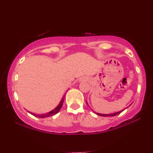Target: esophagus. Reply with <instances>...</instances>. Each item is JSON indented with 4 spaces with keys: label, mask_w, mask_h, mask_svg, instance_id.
I'll list each match as a JSON object with an SVG mask.
<instances>
[{
    "label": "esophagus",
    "mask_w": 153,
    "mask_h": 153,
    "mask_svg": "<svg viewBox=\"0 0 153 153\" xmlns=\"http://www.w3.org/2000/svg\"><path fill=\"white\" fill-rule=\"evenodd\" d=\"M79 81H86V79H85V78L80 79H79Z\"/></svg>",
    "instance_id": "esophagus-1"
}]
</instances>
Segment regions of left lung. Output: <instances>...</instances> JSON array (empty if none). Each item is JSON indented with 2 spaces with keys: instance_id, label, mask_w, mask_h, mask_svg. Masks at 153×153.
I'll use <instances>...</instances> for the list:
<instances>
[{
  "instance_id": "8db88e82",
  "label": "left lung",
  "mask_w": 153,
  "mask_h": 153,
  "mask_svg": "<svg viewBox=\"0 0 153 153\" xmlns=\"http://www.w3.org/2000/svg\"><path fill=\"white\" fill-rule=\"evenodd\" d=\"M130 106V105H129ZM125 109H123V110H122V111H118V112H116V113H114V114H99V113H96V112H95V114H97V115H99V116H116V115H118V114H120L121 112L122 111H124Z\"/></svg>"
}]
</instances>
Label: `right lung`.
<instances>
[{
  "label": "right lung",
  "instance_id": "1",
  "mask_svg": "<svg viewBox=\"0 0 153 153\" xmlns=\"http://www.w3.org/2000/svg\"><path fill=\"white\" fill-rule=\"evenodd\" d=\"M64 97H62V99L61 100V101L60 102V103L58 105L56 106V107L54 108L53 110L47 113V114H34V113H31L30 111H28L30 113V114L33 115L34 116H36L37 118H46V117H49V116H53V115H55L57 114V113L59 112V111L60 110V108H61L62 106V104H63V102H64Z\"/></svg>",
  "mask_w": 153,
  "mask_h": 153
}]
</instances>
